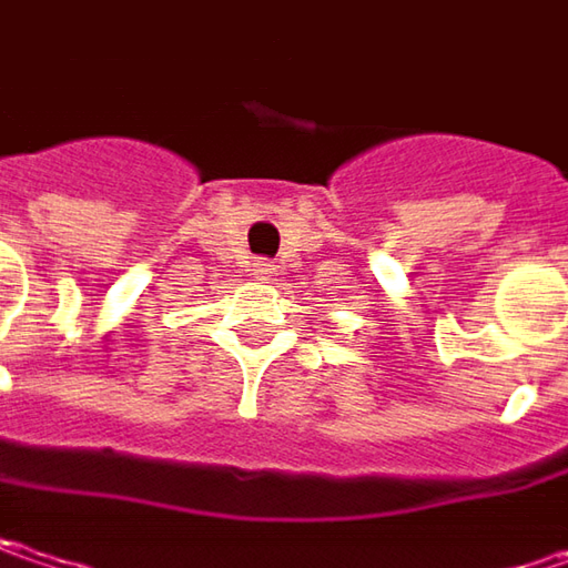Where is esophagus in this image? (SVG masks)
Instances as JSON below:
<instances>
[{
  "label": "esophagus",
  "instance_id": "obj_1",
  "mask_svg": "<svg viewBox=\"0 0 568 568\" xmlns=\"http://www.w3.org/2000/svg\"><path fill=\"white\" fill-rule=\"evenodd\" d=\"M251 276H256V280H270V276H273V263L263 260V256H256L251 263Z\"/></svg>",
  "mask_w": 568,
  "mask_h": 568
}]
</instances>
